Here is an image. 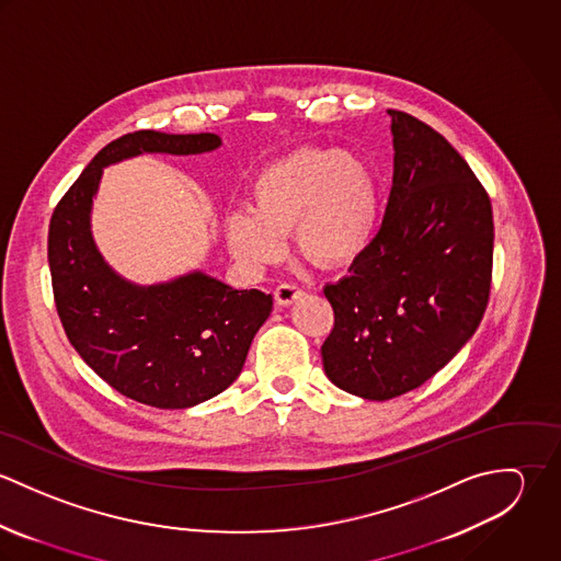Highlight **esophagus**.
Returning <instances> with one entry per match:
<instances>
[{
    "label": "esophagus",
    "mask_w": 561,
    "mask_h": 561,
    "mask_svg": "<svg viewBox=\"0 0 561 561\" xmlns=\"http://www.w3.org/2000/svg\"><path fill=\"white\" fill-rule=\"evenodd\" d=\"M302 294H305L302 287H300L298 283H291V280L280 283V285L274 289V298H276V302H278L280 307H289V305L296 302Z\"/></svg>",
    "instance_id": "1"
}]
</instances>
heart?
Listing matches in <instances>:
<instances>
[{"mask_svg":"<svg viewBox=\"0 0 561 561\" xmlns=\"http://www.w3.org/2000/svg\"><path fill=\"white\" fill-rule=\"evenodd\" d=\"M378 183L352 153L300 149L265 165L252 183V207L227 216L236 256L261 270L287 252L296 229L300 252L323 267L352 263L376 233Z\"/></svg>","mask_w":561,"mask_h":561,"instance_id":"1","label":"heart"}]
</instances>
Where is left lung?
I'll return each instance as SVG.
<instances>
[{"label":"left lung","mask_w":561,"mask_h":561,"mask_svg":"<svg viewBox=\"0 0 561 561\" xmlns=\"http://www.w3.org/2000/svg\"><path fill=\"white\" fill-rule=\"evenodd\" d=\"M393 185L350 274L323 287L334 325L325 376L365 400L430 380L478 330L492 283V205L465 158L430 125L389 110Z\"/></svg>","instance_id":"1"}]
</instances>
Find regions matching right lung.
<instances>
[{
    "label": "right lung",
    "instance_id": "1",
    "mask_svg": "<svg viewBox=\"0 0 561 561\" xmlns=\"http://www.w3.org/2000/svg\"><path fill=\"white\" fill-rule=\"evenodd\" d=\"M220 147L214 134L142 129L103 147L51 214L47 256L56 311L85 365L129 400L190 408L240 376L272 296L231 289L201 272L136 287L118 278L90 238V205L103 165L140 153L190 156Z\"/></svg>",
    "mask_w": 561,
    "mask_h": 561
}]
</instances>
